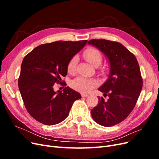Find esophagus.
I'll use <instances>...</instances> for the list:
<instances>
[{
    "mask_svg": "<svg viewBox=\"0 0 159 159\" xmlns=\"http://www.w3.org/2000/svg\"><path fill=\"white\" fill-rule=\"evenodd\" d=\"M88 95L87 94H84V93H82L81 94V97L82 98H86V97H88Z\"/></svg>",
    "mask_w": 159,
    "mask_h": 159,
    "instance_id": "obj_1",
    "label": "esophagus"
}]
</instances>
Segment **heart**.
<instances>
[{
    "label": "heart",
    "mask_w": 159,
    "mask_h": 159,
    "mask_svg": "<svg viewBox=\"0 0 159 159\" xmlns=\"http://www.w3.org/2000/svg\"><path fill=\"white\" fill-rule=\"evenodd\" d=\"M85 58L91 64L94 66H98L102 64L103 60V56L98 50L89 48L85 50L83 54ZM77 62H78V57L74 56L70 60L67 69L69 72H73L75 70ZM97 81L94 79H90L85 77L79 76L78 78L71 81V88L76 91H78L81 93H88L97 85Z\"/></svg>",
    "instance_id": "b5f03b06"
}]
</instances>
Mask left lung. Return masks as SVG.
I'll return each mask as SVG.
<instances>
[{
	"instance_id": "1",
	"label": "left lung",
	"mask_w": 159,
	"mask_h": 159,
	"mask_svg": "<svg viewBox=\"0 0 159 159\" xmlns=\"http://www.w3.org/2000/svg\"><path fill=\"white\" fill-rule=\"evenodd\" d=\"M88 43L107 56L111 67L107 80L99 88L109 98H98L91 116L101 125L113 126L124 121L135 106L143 88L140 68L136 57L121 43L104 39Z\"/></svg>"
}]
</instances>
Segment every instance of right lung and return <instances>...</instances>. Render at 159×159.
I'll list each match as a JSON object with an SVG mask.
<instances>
[{"label":"right lung","instance_id":"obj_1","mask_svg":"<svg viewBox=\"0 0 159 159\" xmlns=\"http://www.w3.org/2000/svg\"><path fill=\"white\" fill-rule=\"evenodd\" d=\"M88 40L56 41L42 44L25 56L22 62L18 88L31 116L46 125L63 121L81 95L68 87L55 92L54 85L66 76L70 60Z\"/></svg>","mask_w":159,"mask_h":159}]
</instances>
